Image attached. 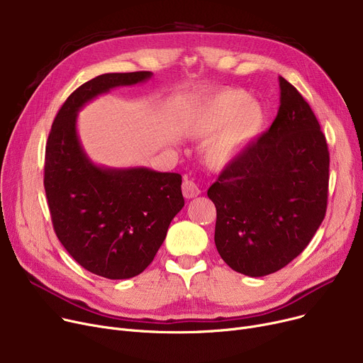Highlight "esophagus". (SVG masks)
<instances>
[{"label": "esophagus", "mask_w": 363, "mask_h": 363, "mask_svg": "<svg viewBox=\"0 0 363 363\" xmlns=\"http://www.w3.org/2000/svg\"><path fill=\"white\" fill-rule=\"evenodd\" d=\"M200 188L199 185L191 181V179H185L184 184H182V194L185 199H194L197 196H200Z\"/></svg>", "instance_id": "1"}]
</instances>
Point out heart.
<instances>
[{"mask_svg": "<svg viewBox=\"0 0 363 363\" xmlns=\"http://www.w3.org/2000/svg\"><path fill=\"white\" fill-rule=\"evenodd\" d=\"M266 126L263 107L241 89L219 92L200 104L188 119V132L200 140L213 139L206 147V160L213 169L233 164Z\"/></svg>", "mask_w": 363, "mask_h": 363, "instance_id": "b5f03b06", "label": "heart"}]
</instances>
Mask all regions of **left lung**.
Listing matches in <instances>:
<instances>
[{"label":"left lung","instance_id":"1","mask_svg":"<svg viewBox=\"0 0 363 363\" xmlns=\"http://www.w3.org/2000/svg\"><path fill=\"white\" fill-rule=\"evenodd\" d=\"M279 89L271 128L207 191L216 206V249L247 277L287 266L306 249L327 212L325 135L311 106L282 76Z\"/></svg>","mask_w":363,"mask_h":363}]
</instances>
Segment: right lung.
Returning <instances> with one entry per match:
<instances>
[{"label": "right lung", "instance_id": "add662e5", "mask_svg": "<svg viewBox=\"0 0 363 363\" xmlns=\"http://www.w3.org/2000/svg\"><path fill=\"white\" fill-rule=\"evenodd\" d=\"M151 74L104 73L74 89L57 113L45 147L44 186L57 238L82 268L108 279L137 277L155 259L184 207L182 178L148 167L94 164L76 121L95 97Z\"/></svg>", "mask_w": 363, "mask_h": 363}]
</instances>
